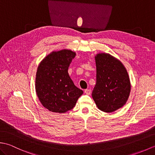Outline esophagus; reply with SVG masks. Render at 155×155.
<instances>
[{"label":"esophagus","instance_id":"esophagus-1","mask_svg":"<svg viewBox=\"0 0 155 155\" xmlns=\"http://www.w3.org/2000/svg\"><path fill=\"white\" fill-rule=\"evenodd\" d=\"M84 93L88 95H90L91 93V89H85L84 90Z\"/></svg>","mask_w":155,"mask_h":155}]
</instances>
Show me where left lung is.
Here are the masks:
<instances>
[{
	"instance_id": "8db88e82",
	"label": "left lung",
	"mask_w": 155,
	"mask_h": 155,
	"mask_svg": "<svg viewBox=\"0 0 155 155\" xmlns=\"http://www.w3.org/2000/svg\"><path fill=\"white\" fill-rule=\"evenodd\" d=\"M94 59L97 82L92 97L98 109L113 113L128 99L131 89L129 76L122 62L110 54L99 52Z\"/></svg>"
}]
</instances>
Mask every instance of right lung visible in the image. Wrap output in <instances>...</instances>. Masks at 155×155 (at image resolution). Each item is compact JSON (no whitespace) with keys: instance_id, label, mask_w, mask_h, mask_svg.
I'll list each match as a JSON object with an SVG mask.
<instances>
[{"instance_id":"right-lung-1","label":"right lung","mask_w":155,"mask_h":155,"mask_svg":"<svg viewBox=\"0 0 155 155\" xmlns=\"http://www.w3.org/2000/svg\"><path fill=\"white\" fill-rule=\"evenodd\" d=\"M76 52L69 49L52 51L39 63L35 91L41 103L49 111L65 113L72 109L83 91L75 86L68 73Z\"/></svg>"}]
</instances>
